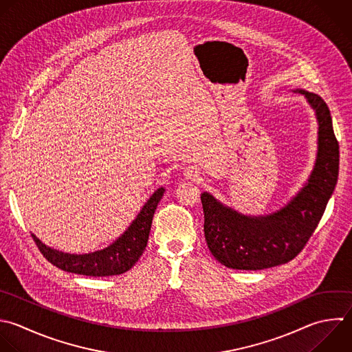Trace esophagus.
<instances>
[{"mask_svg":"<svg viewBox=\"0 0 352 352\" xmlns=\"http://www.w3.org/2000/svg\"><path fill=\"white\" fill-rule=\"evenodd\" d=\"M198 173H199L198 169L194 168V166H188V168L184 169V176L187 179H195V177H198Z\"/></svg>","mask_w":352,"mask_h":352,"instance_id":"obj_1","label":"esophagus"}]
</instances>
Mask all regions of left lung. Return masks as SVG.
<instances>
[{"label":"left lung","instance_id":"obj_1","mask_svg":"<svg viewBox=\"0 0 352 352\" xmlns=\"http://www.w3.org/2000/svg\"><path fill=\"white\" fill-rule=\"evenodd\" d=\"M314 109L318 121V153L304 187L279 210L246 216L201 194L204 231L210 253L228 268L263 270L294 258L315 231L338 177V142L327 104L316 94L296 89Z\"/></svg>","mask_w":352,"mask_h":352}]
</instances>
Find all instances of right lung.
<instances>
[{"instance_id":"obj_1","label":"right lung","mask_w":352,"mask_h":352,"mask_svg":"<svg viewBox=\"0 0 352 352\" xmlns=\"http://www.w3.org/2000/svg\"><path fill=\"white\" fill-rule=\"evenodd\" d=\"M164 192V187L155 190L128 230L110 246L102 250L85 254H72L47 246L34 234H32V236L44 257L63 271L87 276L120 275L131 270L144 252L151 230L153 216Z\"/></svg>"}]
</instances>
